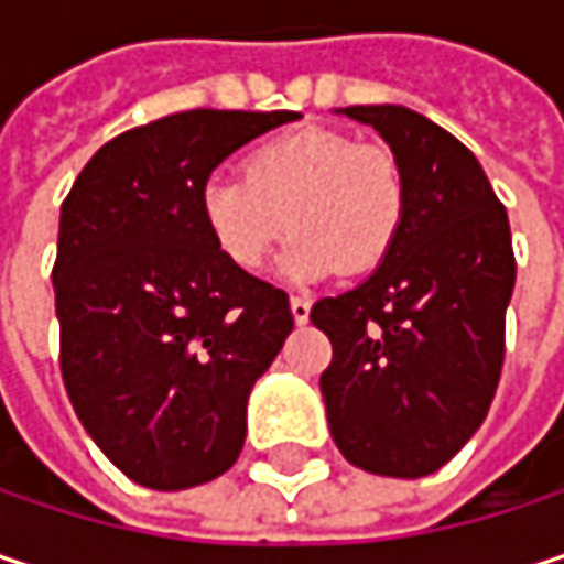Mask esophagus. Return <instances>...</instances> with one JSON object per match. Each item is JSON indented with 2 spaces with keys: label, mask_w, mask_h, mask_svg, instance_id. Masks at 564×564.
Listing matches in <instances>:
<instances>
[{
  "label": "esophagus",
  "mask_w": 564,
  "mask_h": 564,
  "mask_svg": "<svg viewBox=\"0 0 564 564\" xmlns=\"http://www.w3.org/2000/svg\"><path fill=\"white\" fill-rule=\"evenodd\" d=\"M290 313H293V323H306L310 319V300L306 296H290Z\"/></svg>",
  "instance_id": "34e87169"
}]
</instances>
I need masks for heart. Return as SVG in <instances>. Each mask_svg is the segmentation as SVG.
I'll list each match as a JSON object with an SVG mask.
<instances>
[{
    "instance_id": "obj_1",
    "label": "heart",
    "mask_w": 564,
    "mask_h": 564,
    "mask_svg": "<svg viewBox=\"0 0 564 564\" xmlns=\"http://www.w3.org/2000/svg\"><path fill=\"white\" fill-rule=\"evenodd\" d=\"M198 212L218 254L238 271H261L286 225L296 235L281 258L293 283L372 271L404 221V175L392 150L349 133L303 127L254 147L245 178L215 172Z\"/></svg>"
}]
</instances>
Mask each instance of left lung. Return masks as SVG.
<instances>
[{"instance_id": "1", "label": "left lung", "mask_w": 564, "mask_h": 564, "mask_svg": "<svg viewBox=\"0 0 564 564\" xmlns=\"http://www.w3.org/2000/svg\"><path fill=\"white\" fill-rule=\"evenodd\" d=\"M336 113L389 143L404 221L366 281L310 310L333 343L319 392L352 467L414 480L477 434L497 394L516 283L509 218L477 156L427 117L398 104Z\"/></svg>"}]
</instances>
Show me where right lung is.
I'll return each instance as SVG.
<instances>
[{"instance_id": "add662e5", "label": "right lung", "mask_w": 564, "mask_h": 564, "mask_svg": "<svg viewBox=\"0 0 564 564\" xmlns=\"http://www.w3.org/2000/svg\"><path fill=\"white\" fill-rule=\"evenodd\" d=\"M293 110H185L104 143L61 205V376L94 444L140 487L188 490L245 447L248 398L293 329L286 293L228 264L198 192Z\"/></svg>"}]
</instances>
